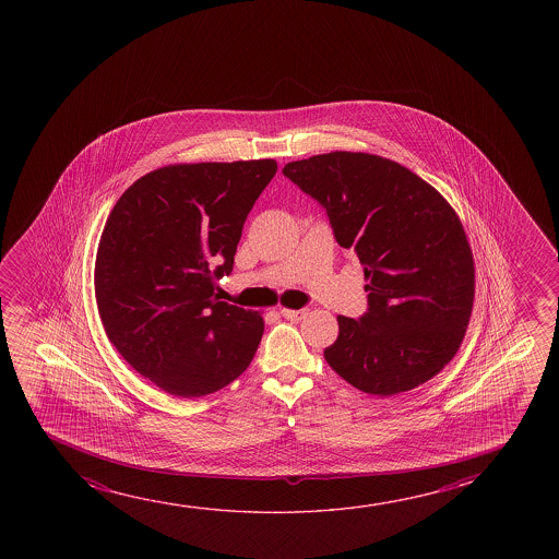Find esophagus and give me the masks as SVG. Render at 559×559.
Masks as SVG:
<instances>
[{
    "instance_id": "1",
    "label": "esophagus",
    "mask_w": 559,
    "mask_h": 559,
    "mask_svg": "<svg viewBox=\"0 0 559 559\" xmlns=\"http://www.w3.org/2000/svg\"><path fill=\"white\" fill-rule=\"evenodd\" d=\"M281 314L288 321H301L307 314V309H281Z\"/></svg>"
}]
</instances>
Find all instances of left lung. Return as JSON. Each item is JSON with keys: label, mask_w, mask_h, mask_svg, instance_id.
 Returning a JSON list of instances; mask_svg holds the SVG:
<instances>
[{"label": "left lung", "mask_w": 559, "mask_h": 559, "mask_svg": "<svg viewBox=\"0 0 559 559\" xmlns=\"http://www.w3.org/2000/svg\"><path fill=\"white\" fill-rule=\"evenodd\" d=\"M283 174L324 207L368 281L367 311L337 317L326 362L380 397L428 382L459 352L474 306V255L459 215L421 177L376 154H319Z\"/></svg>", "instance_id": "1"}]
</instances>
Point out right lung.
<instances>
[{"label":"right lung","mask_w":559,"mask_h":559,"mask_svg":"<svg viewBox=\"0 0 559 559\" xmlns=\"http://www.w3.org/2000/svg\"><path fill=\"white\" fill-rule=\"evenodd\" d=\"M275 160L154 169L116 202L100 235L95 296L123 359L177 397L222 390L250 367L263 319L215 288Z\"/></svg>","instance_id":"obj_1"}]
</instances>
